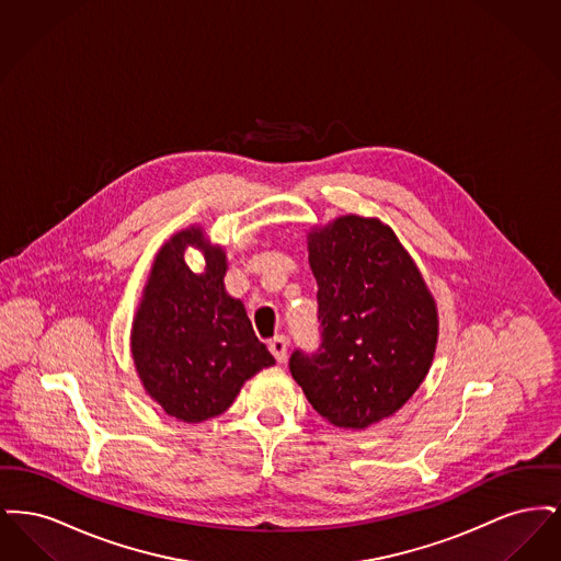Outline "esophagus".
<instances>
[{
    "label": "esophagus",
    "mask_w": 561,
    "mask_h": 561,
    "mask_svg": "<svg viewBox=\"0 0 561 561\" xmlns=\"http://www.w3.org/2000/svg\"><path fill=\"white\" fill-rule=\"evenodd\" d=\"M268 351L273 353V357L277 359V364H286L288 362V341L284 336H275L268 343Z\"/></svg>",
    "instance_id": "34e87169"
}]
</instances>
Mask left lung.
I'll return each instance as SVG.
<instances>
[{
  "instance_id": "left-lung-1",
  "label": "left lung",
  "mask_w": 561,
  "mask_h": 561,
  "mask_svg": "<svg viewBox=\"0 0 561 561\" xmlns=\"http://www.w3.org/2000/svg\"><path fill=\"white\" fill-rule=\"evenodd\" d=\"M320 347L296 348L290 373L316 412L366 428L398 412L425 380L437 343L427 286L393 231L343 216L309 236Z\"/></svg>"
}]
</instances>
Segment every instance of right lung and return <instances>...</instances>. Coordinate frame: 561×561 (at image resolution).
Here are the masks:
<instances>
[{
  "label": "right lung",
  "instance_id": "1",
  "mask_svg": "<svg viewBox=\"0 0 561 561\" xmlns=\"http://www.w3.org/2000/svg\"><path fill=\"white\" fill-rule=\"evenodd\" d=\"M199 229L168 241L156 259L133 328V355L147 393L185 423L222 414L241 385L275 359L256 339L241 300L225 293V252L207 248V271L184 263Z\"/></svg>",
  "mask_w": 561,
  "mask_h": 561
}]
</instances>
